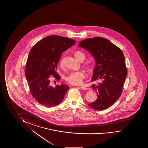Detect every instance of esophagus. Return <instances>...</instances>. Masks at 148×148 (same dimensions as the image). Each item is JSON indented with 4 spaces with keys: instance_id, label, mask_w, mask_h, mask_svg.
I'll use <instances>...</instances> for the list:
<instances>
[{
    "instance_id": "1",
    "label": "esophagus",
    "mask_w": 148,
    "mask_h": 148,
    "mask_svg": "<svg viewBox=\"0 0 148 148\" xmlns=\"http://www.w3.org/2000/svg\"><path fill=\"white\" fill-rule=\"evenodd\" d=\"M80 88L82 89H83V90H87V89H88V88L84 87H83V86H80Z\"/></svg>"
}]
</instances>
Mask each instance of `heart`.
Returning <instances> with one entry per match:
<instances>
[{
  "mask_svg": "<svg viewBox=\"0 0 148 148\" xmlns=\"http://www.w3.org/2000/svg\"><path fill=\"white\" fill-rule=\"evenodd\" d=\"M75 58L78 61L80 62L84 61L85 59V55L83 53L80 51H77L75 54ZM60 66L61 67L64 66V60L61 58L60 61ZM86 68L88 69H90L88 65L86 66ZM85 77V73L83 71H72L69 73L65 77V79L67 83L69 84L73 85H79L83 83V80Z\"/></svg>",
  "mask_w": 148,
  "mask_h": 148,
  "instance_id": "b5f03b06",
  "label": "heart"
}]
</instances>
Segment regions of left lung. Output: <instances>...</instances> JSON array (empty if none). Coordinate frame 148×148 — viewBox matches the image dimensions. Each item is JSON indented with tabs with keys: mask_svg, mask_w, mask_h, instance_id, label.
<instances>
[{
	"mask_svg": "<svg viewBox=\"0 0 148 148\" xmlns=\"http://www.w3.org/2000/svg\"><path fill=\"white\" fill-rule=\"evenodd\" d=\"M79 47L89 51L96 62L91 81L99 82L91 87L96 91L97 99L88 105L95 110H103L121 95L127 74L124 54L119 47L104 38L86 39L79 42Z\"/></svg>",
	"mask_w": 148,
	"mask_h": 148,
	"instance_id": "1",
	"label": "left lung"
}]
</instances>
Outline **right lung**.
I'll list each match as a JSON object with an SVG mask.
<instances>
[{
  "label": "right lung",
  "mask_w": 148,
  "mask_h": 148,
  "mask_svg": "<svg viewBox=\"0 0 148 148\" xmlns=\"http://www.w3.org/2000/svg\"><path fill=\"white\" fill-rule=\"evenodd\" d=\"M75 43L69 38L49 36L38 41L29 51L25 76L32 95L43 106H57L64 99L69 86L62 84L53 88L51 76L60 79L57 68L61 53Z\"/></svg>",
  "instance_id": "add662e5"
}]
</instances>
